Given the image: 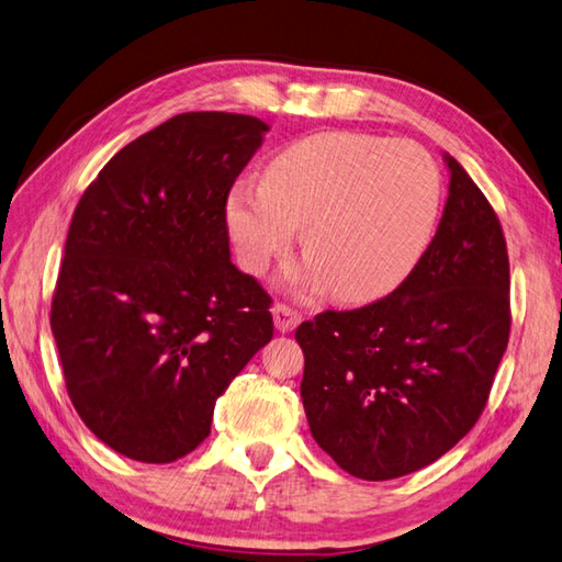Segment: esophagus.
Segmentation results:
<instances>
[{
    "label": "esophagus",
    "instance_id": "obj_1",
    "mask_svg": "<svg viewBox=\"0 0 562 562\" xmlns=\"http://www.w3.org/2000/svg\"><path fill=\"white\" fill-rule=\"evenodd\" d=\"M271 313H273V327H277L281 334H285V331H293L297 324L303 322V315L301 313H295L293 307H289V305H283V303H277L271 307Z\"/></svg>",
    "mask_w": 562,
    "mask_h": 562
}]
</instances>
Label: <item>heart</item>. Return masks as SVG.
<instances>
[{"label":"heart","mask_w":562,"mask_h":562,"mask_svg":"<svg viewBox=\"0 0 562 562\" xmlns=\"http://www.w3.org/2000/svg\"><path fill=\"white\" fill-rule=\"evenodd\" d=\"M440 214V176L411 142L322 132L285 146L259 182L226 199V226L240 265L261 273L301 231L307 257L285 273L301 291L346 303L384 295L414 269Z\"/></svg>","instance_id":"b5f03b06"}]
</instances>
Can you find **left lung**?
I'll return each mask as SVG.
<instances>
[{
    "label": "left lung",
    "instance_id": "left-lung-1",
    "mask_svg": "<svg viewBox=\"0 0 562 562\" xmlns=\"http://www.w3.org/2000/svg\"><path fill=\"white\" fill-rule=\"evenodd\" d=\"M438 233L382 301L295 329L310 432L356 479L432 464L488 402L509 339V261L501 221L450 154Z\"/></svg>",
    "mask_w": 562,
    "mask_h": 562
}]
</instances>
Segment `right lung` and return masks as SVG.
<instances>
[{
    "label": "right lung",
    "instance_id": "obj_1",
    "mask_svg": "<svg viewBox=\"0 0 562 562\" xmlns=\"http://www.w3.org/2000/svg\"><path fill=\"white\" fill-rule=\"evenodd\" d=\"M267 132L235 112L176 115L112 156L74 211L49 324L71 404L110 450L190 454L271 341V297L231 261L226 226Z\"/></svg>",
    "mask_w": 562,
    "mask_h": 562
}]
</instances>
